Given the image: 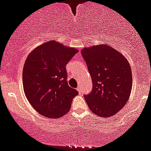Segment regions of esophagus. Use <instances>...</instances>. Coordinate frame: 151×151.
<instances>
[{"label":"esophagus","instance_id":"34e87169","mask_svg":"<svg viewBox=\"0 0 151 151\" xmlns=\"http://www.w3.org/2000/svg\"><path fill=\"white\" fill-rule=\"evenodd\" d=\"M77 91H78V92H79V93H82V89H81L80 87H77Z\"/></svg>","mask_w":151,"mask_h":151}]
</instances>
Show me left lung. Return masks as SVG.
I'll return each instance as SVG.
<instances>
[{"label":"left lung","mask_w":151,"mask_h":151,"mask_svg":"<svg viewBox=\"0 0 151 151\" xmlns=\"http://www.w3.org/2000/svg\"><path fill=\"white\" fill-rule=\"evenodd\" d=\"M92 77V90L84 95L89 110L103 117L113 116L129 100L132 86L131 67L126 58L107 44L81 51Z\"/></svg>","instance_id":"obj_1"}]
</instances>
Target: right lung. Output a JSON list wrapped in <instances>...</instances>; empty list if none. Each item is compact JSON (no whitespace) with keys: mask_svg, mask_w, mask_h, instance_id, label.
I'll return each mask as SVG.
<instances>
[{"mask_svg":"<svg viewBox=\"0 0 151 151\" xmlns=\"http://www.w3.org/2000/svg\"><path fill=\"white\" fill-rule=\"evenodd\" d=\"M78 52L55 41L41 44L28 56L23 70L25 95L44 117L59 118L69 112L78 92L67 83L66 65Z\"/></svg>","mask_w":151,"mask_h":151,"instance_id":"right-lung-1","label":"right lung"}]
</instances>
